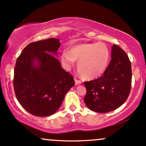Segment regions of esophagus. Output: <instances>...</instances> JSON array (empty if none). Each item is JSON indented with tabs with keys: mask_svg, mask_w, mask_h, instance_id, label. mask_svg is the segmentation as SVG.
<instances>
[{
	"mask_svg": "<svg viewBox=\"0 0 146 146\" xmlns=\"http://www.w3.org/2000/svg\"><path fill=\"white\" fill-rule=\"evenodd\" d=\"M75 84L78 85V84H82V81L80 80H77V79H75Z\"/></svg>",
	"mask_w": 146,
	"mask_h": 146,
	"instance_id": "esophagus-1",
	"label": "esophagus"
}]
</instances>
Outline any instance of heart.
<instances>
[{
  "label": "heart",
  "instance_id": "heart-1",
  "mask_svg": "<svg viewBox=\"0 0 146 146\" xmlns=\"http://www.w3.org/2000/svg\"><path fill=\"white\" fill-rule=\"evenodd\" d=\"M62 63L70 69L78 62V70L84 78L92 80L101 75L108 66L110 51L104 43H88L77 44L68 52L63 51L60 56Z\"/></svg>",
  "mask_w": 146,
  "mask_h": 146
}]
</instances>
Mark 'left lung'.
Masks as SVG:
<instances>
[{"mask_svg":"<svg viewBox=\"0 0 146 146\" xmlns=\"http://www.w3.org/2000/svg\"><path fill=\"white\" fill-rule=\"evenodd\" d=\"M131 63L122 48L113 44L111 60L100 78L84 82L86 94L84 100L90 110L105 113L123 104L130 93Z\"/></svg>","mask_w":146,"mask_h":146,"instance_id":"1","label":"left lung"}]
</instances>
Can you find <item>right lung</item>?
Here are the masks:
<instances>
[{"label":"right lung","instance_id":"add662e5","mask_svg":"<svg viewBox=\"0 0 146 146\" xmlns=\"http://www.w3.org/2000/svg\"><path fill=\"white\" fill-rule=\"evenodd\" d=\"M60 44V40L53 38L31 42L16 60L15 94L22 106L35 116L54 114L75 84L73 77L55 56Z\"/></svg>","mask_w":146,"mask_h":146}]
</instances>
